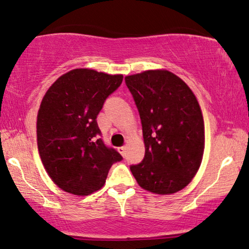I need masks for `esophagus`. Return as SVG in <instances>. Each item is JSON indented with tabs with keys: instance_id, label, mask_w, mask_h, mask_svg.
Returning <instances> with one entry per match:
<instances>
[{
	"instance_id": "obj_1",
	"label": "esophagus",
	"mask_w": 249,
	"mask_h": 249,
	"mask_svg": "<svg viewBox=\"0 0 249 249\" xmlns=\"http://www.w3.org/2000/svg\"><path fill=\"white\" fill-rule=\"evenodd\" d=\"M118 151H119V154H120L122 157H124V156H125V147H120V148H118Z\"/></svg>"
}]
</instances>
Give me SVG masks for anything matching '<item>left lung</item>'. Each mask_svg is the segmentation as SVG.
Instances as JSON below:
<instances>
[{
  "instance_id": "left-lung-1",
  "label": "left lung",
  "mask_w": 249,
  "mask_h": 249,
  "mask_svg": "<svg viewBox=\"0 0 249 249\" xmlns=\"http://www.w3.org/2000/svg\"><path fill=\"white\" fill-rule=\"evenodd\" d=\"M124 80L140 114L144 142L143 160L130 170L144 190L178 193L196 176L204 156L205 124L196 95L164 69Z\"/></svg>"
}]
</instances>
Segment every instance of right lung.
Instances as JSON below:
<instances>
[{
	"mask_svg": "<svg viewBox=\"0 0 249 249\" xmlns=\"http://www.w3.org/2000/svg\"><path fill=\"white\" fill-rule=\"evenodd\" d=\"M124 75L73 69L59 76L42 99L36 140L43 167L66 193L88 196L101 189L122 157L99 138L97 116Z\"/></svg>",
	"mask_w": 249,
	"mask_h": 249,
	"instance_id": "right-lung-1",
	"label": "right lung"
}]
</instances>
